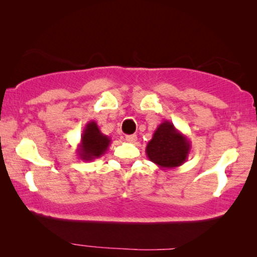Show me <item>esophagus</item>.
<instances>
[{
  "label": "esophagus",
  "mask_w": 257,
  "mask_h": 257,
  "mask_svg": "<svg viewBox=\"0 0 257 257\" xmlns=\"http://www.w3.org/2000/svg\"><path fill=\"white\" fill-rule=\"evenodd\" d=\"M125 139H126V142H128V143H135V142H137V136L136 135L126 136Z\"/></svg>",
  "instance_id": "esophagus-1"
}]
</instances>
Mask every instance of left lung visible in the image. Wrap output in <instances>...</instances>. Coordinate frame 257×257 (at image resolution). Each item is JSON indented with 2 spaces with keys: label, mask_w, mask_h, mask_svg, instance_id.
Listing matches in <instances>:
<instances>
[{
  "label": "left lung",
  "mask_w": 257,
  "mask_h": 257,
  "mask_svg": "<svg viewBox=\"0 0 257 257\" xmlns=\"http://www.w3.org/2000/svg\"><path fill=\"white\" fill-rule=\"evenodd\" d=\"M191 147L187 137L175 128L173 122L166 120L158 126L147 143L146 156L160 170H173L187 160Z\"/></svg>",
  "instance_id": "left-lung-1"
}]
</instances>
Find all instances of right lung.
Segmentation results:
<instances>
[{"label": "right lung", "mask_w": 257, "mask_h": 257, "mask_svg": "<svg viewBox=\"0 0 257 257\" xmlns=\"http://www.w3.org/2000/svg\"><path fill=\"white\" fill-rule=\"evenodd\" d=\"M111 144L110 137L105 136L98 127L97 122L91 120L83 130L80 143L77 147V156L83 161L98 159L106 152Z\"/></svg>", "instance_id": "1"}]
</instances>
